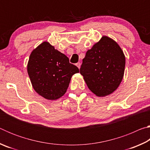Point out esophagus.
Here are the masks:
<instances>
[{
  "label": "esophagus",
  "mask_w": 150,
  "mask_h": 150,
  "mask_svg": "<svg viewBox=\"0 0 150 150\" xmlns=\"http://www.w3.org/2000/svg\"><path fill=\"white\" fill-rule=\"evenodd\" d=\"M76 66H77V67L79 68V69H80V67H81V63H76Z\"/></svg>",
  "instance_id": "1"
}]
</instances>
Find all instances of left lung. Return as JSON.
I'll return each mask as SVG.
<instances>
[{
	"instance_id": "1",
	"label": "left lung",
	"mask_w": 150,
	"mask_h": 150,
	"mask_svg": "<svg viewBox=\"0 0 150 150\" xmlns=\"http://www.w3.org/2000/svg\"><path fill=\"white\" fill-rule=\"evenodd\" d=\"M125 55L115 40L103 35L86 53L80 73L88 88L97 96L110 95L122 80Z\"/></svg>"
}]
</instances>
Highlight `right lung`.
Instances as JSON below:
<instances>
[{
	"instance_id": "add662e5",
	"label": "right lung",
	"mask_w": 150,
	"mask_h": 150,
	"mask_svg": "<svg viewBox=\"0 0 150 150\" xmlns=\"http://www.w3.org/2000/svg\"><path fill=\"white\" fill-rule=\"evenodd\" d=\"M30 81L35 92L47 100H56L64 95L71 79L79 72L69 58L44 42L32 51L27 65Z\"/></svg>"
}]
</instances>
